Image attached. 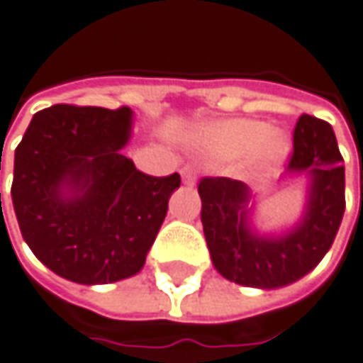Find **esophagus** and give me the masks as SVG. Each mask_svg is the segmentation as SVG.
Returning <instances> with one entry per match:
<instances>
[{
  "instance_id": "obj_1",
  "label": "esophagus",
  "mask_w": 363,
  "mask_h": 363,
  "mask_svg": "<svg viewBox=\"0 0 363 363\" xmlns=\"http://www.w3.org/2000/svg\"><path fill=\"white\" fill-rule=\"evenodd\" d=\"M181 177H182V182H184V184H195V181H197V168L191 164L182 166Z\"/></svg>"
}]
</instances>
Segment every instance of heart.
I'll return each mask as SVG.
<instances>
[{"mask_svg": "<svg viewBox=\"0 0 363 363\" xmlns=\"http://www.w3.org/2000/svg\"><path fill=\"white\" fill-rule=\"evenodd\" d=\"M209 142L217 150L238 154L252 146H258V156L262 160H280L289 144L282 135L268 134V128L260 121H229L209 132Z\"/></svg>", "mask_w": 363, "mask_h": 363, "instance_id": "b5f03b06", "label": "heart"}]
</instances>
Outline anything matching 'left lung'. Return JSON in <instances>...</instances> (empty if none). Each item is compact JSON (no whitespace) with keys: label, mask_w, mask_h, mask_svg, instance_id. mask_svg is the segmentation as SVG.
<instances>
[{"label":"left lung","mask_w":363,"mask_h":363,"mask_svg":"<svg viewBox=\"0 0 363 363\" xmlns=\"http://www.w3.org/2000/svg\"><path fill=\"white\" fill-rule=\"evenodd\" d=\"M333 128L301 116L292 134L286 172L311 177L301 223L280 238H264L250 228V186L228 177L199 182L201 221L213 266L231 282L278 289L308 274L331 247L345 211V168Z\"/></svg>","instance_id":"left-lung-1"}]
</instances>
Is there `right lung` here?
<instances>
[{
  "label": "right lung",
  "instance_id": "1",
  "mask_svg": "<svg viewBox=\"0 0 363 363\" xmlns=\"http://www.w3.org/2000/svg\"><path fill=\"white\" fill-rule=\"evenodd\" d=\"M130 134V107L58 103L30 121L11 201L26 244L55 274L109 284L142 270L181 177L138 170L121 154Z\"/></svg>",
  "mask_w": 363,
  "mask_h": 363
}]
</instances>
